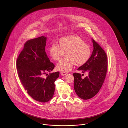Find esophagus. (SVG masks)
Returning <instances> with one entry per match:
<instances>
[{
    "label": "esophagus",
    "instance_id": "esophagus-1",
    "mask_svg": "<svg viewBox=\"0 0 128 128\" xmlns=\"http://www.w3.org/2000/svg\"><path fill=\"white\" fill-rule=\"evenodd\" d=\"M60 74H61V75H62V76H64V75H66V74H67V73L66 72H60Z\"/></svg>",
    "mask_w": 128,
    "mask_h": 128
}]
</instances>
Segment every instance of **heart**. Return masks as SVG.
<instances>
[{
	"label": "heart",
	"instance_id": "1",
	"mask_svg": "<svg viewBox=\"0 0 128 128\" xmlns=\"http://www.w3.org/2000/svg\"><path fill=\"white\" fill-rule=\"evenodd\" d=\"M91 48L80 37L70 36L62 37L58 44H52L49 48L48 53L51 59L58 61L65 53L66 57L57 65L58 70L69 71L75 64L82 65L88 61L91 55Z\"/></svg>",
	"mask_w": 128,
	"mask_h": 128
}]
</instances>
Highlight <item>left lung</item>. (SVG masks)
<instances>
[{
	"label": "left lung",
	"mask_w": 128,
	"mask_h": 128,
	"mask_svg": "<svg viewBox=\"0 0 128 128\" xmlns=\"http://www.w3.org/2000/svg\"><path fill=\"white\" fill-rule=\"evenodd\" d=\"M94 50L89 60L80 67L78 70L83 73L87 72L88 76L82 78L79 73H73L74 88L77 96L84 100L95 96L103 84L108 70L107 56L102 48L92 39Z\"/></svg>",
	"instance_id": "8db88e82"
}]
</instances>
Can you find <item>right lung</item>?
<instances>
[{"label": "right lung", "instance_id": "obj_1", "mask_svg": "<svg viewBox=\"0 0 128 128\" xmlns=\"http://www.w3.org/2000/svg\"><path fill=\"white\" fill-rule=\"evenodd\" d=\"M46 37L42 36L26 42L16 61L18 77L25 90L34 99L42 103L53 98L54 82L60 75L58 72L43 77L55 67L46 55Z\"/></svg>", "mask_w": 128, "mask_h": 128}]
</instances>
